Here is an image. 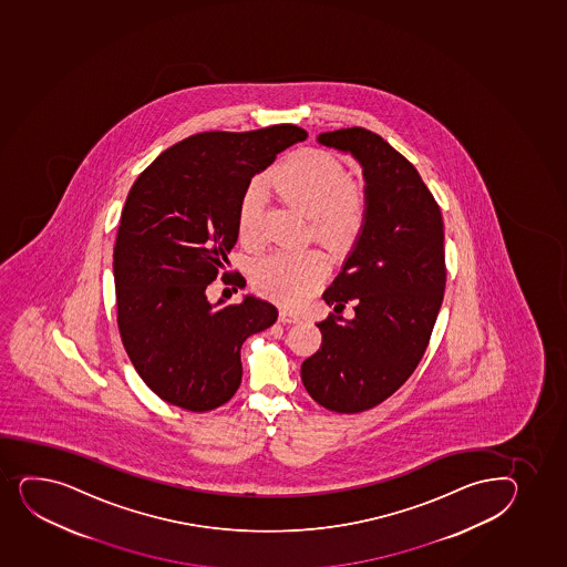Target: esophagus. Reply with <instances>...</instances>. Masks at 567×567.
Instances as JSON below:
<instances>
[{"instance_id": "1", "label": "esophagus", "mask_w": 567, "mask_h": 567, "mask_svg": "<svg viewBox=\"0 0 567 567\" xmlns=\"http://www.w3.org/2000/svg\"><path fill=\"white\" fill-rule=\"evenodd\" d=\"M279 322L299 323V322H301V317H299V315H296V312L287 311V309H282V311L279 312Z\"/></svg>"}]
</instances>
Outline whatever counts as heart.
<instances>
[{"mask_svg": "<svg viewBox=\"0 0 567 567\" xmlns=\"http://www.w3.org/2000/svg\"><path fill=\"white\" fill-rule=\"evenodd\" d=\"M275 195L311 219V228L326 244L344 249L360 236L367 219V196L347 183L341 163L320 150H307L277 166L268 176ZM264 193L256 183L239 200V236L256 245L262 238ZM328 275L318 250L275 252L255 268V285L264 296L285 305L303 303Z\"/></svg>", "mask_w": 567, "mask_h": 567, "instance_id": "b5f03b06", "label": "heart"}]
</instances>
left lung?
<instances>
[{
  "label": "left lung",
  "mask_w": 567,
  "mask_h": 567,
  "mask_svg": "<svg viewBox=\"0 0 567 567\" xmlns=\"http://www.w3.org/2000/svg\"><path fill=\"white\" fill-rule=\"evenodd\" d=\"M365 179L367 219L323 301L322 347L301 365L309 395L337 414L372 409L415 371L444 299V223L414 165L367 128L318 134ZM354 303L352 321L338 312Z\"/></svg>",
  "instance_id": "8db88e82"
}]
</instances>
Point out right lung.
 I'll return each instance as SVG.
<instances>
[{
	"label": "right lung",
	"instance_id": "obj_1",
	"mask_svg": "<svg viewBox=\"0 0 567 567\" xmlns=\"http://www.w3.org/2000/svg\"><path fill=\"white\" fill-rule=\"evenodd\" d=\"M307 138L296 125L195 134L161 153L128 190L116 247L117 326L147 388L207 412L241 384V344L277 320L275 305L207 299L238 241L239 200L255 174ZM225 277L244 287L245 279Z\"/></svg>",
	"mask_w": 567,
	"mask_h": 567
}]
</instances>
